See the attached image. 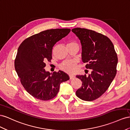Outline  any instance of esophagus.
I'll use <instances>...</instances> for the list:
<instances>
[{
    "mask_svg": "<svg viewBox=\"0 0 130 130\" xmlns=\"http://www.w3.org/2000/svg\"><path fill=\"white\" fill-rule=\"evenodd\" d=\"M70 79H75V76L73 75H70Z\"/></svg>",
    "mask_w": 130,
    "mask_h": 130,
    "instance_id": "obj_1",
    "label": "esophagus"
}]
</instances>
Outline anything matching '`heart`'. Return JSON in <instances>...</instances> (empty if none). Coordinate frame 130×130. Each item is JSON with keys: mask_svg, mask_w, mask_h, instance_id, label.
<instances>
[{"mask_svg": "<svg viewBox=\"0 0 130 130\" xmlns=\"http://www.w3.org/2000/svg\"><path fill=\"white\" fill-rule=\"evenodd\" d=\"M78 46L77 42L75 41H71L68 43L67 46ZM76 64L75 61L71 60L65 61L60 64V68L63 71L69 73H72L76 69Z\"/></svg>", "mask_w": 130, "mask_h": 130, "instance_id": "obj_1", "label": "heart"}]
</instances>
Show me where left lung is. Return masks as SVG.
<instances>
[{"label":"left lung","instance_id":"8db88e82","mask_svg":"<svg viewBox=\"0 0 130 130\" xmlns=\"http://www.w3.org/2000/svg\"><path fill=\"white\" fill-rule=\"evenodd\" d=\"M72 31L80 41L82 59L91 73L77 75L82 86L76 92L78 98L91 101L108 89L117 73L118 57L113 43L106 36L89 29L76 28Z\"/></svg>","mask_w":130,"mask_h":130}]
</instances>
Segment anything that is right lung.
<instances>
[{
  "mask_svg": "<svg viewBox=\"0 0 130 130\" xmlns=\"http://www.w3.org/2000/svg\"><path fill=\"white\" fill-rule=\"evenodd\" d=\"M70 29H52L25 39L18 47L14 68L21 83L33 97L42 101L54 98L61 83L70 77L62 71L51 73L45 71L47 61L52 59L54 44L67 36Z\"/></svg>",
  "mask_w": 130,
  "mask_h": 130,
  "instance_id": "right-lung-1",
  "label": "right lung"
}]
</instances>
